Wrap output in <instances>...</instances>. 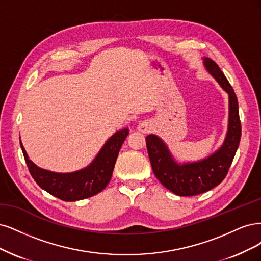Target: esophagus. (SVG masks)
<instances>
[{"instance_id": "1", "label": "esophagus", "mask_w": 261, "mask_h": 261, "mask_svg": "<svg viewBox=\"0 0 261 261\" xmlns=\"http://www.w3.org/2000/svg\"><path fill=\"white\" fill-rule=\"evenodd\" d=\"M138 130L140 132H143V133H147V132H149L150 130H152V125H150L149 122H146V121L141 122L138 125Z\"/></svg>"}]
</instances>
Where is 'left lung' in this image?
<instances>
[{
	"instance_id": "8db88e82",
	"label": "left lung",
	"mask_w": 261,
	"mask_h": 261,
	"mask_svg": "<svg viewBox=\"0 0 261 261\" xmlns=\"http://www.w3.org/2000/svg\"><path fill=\"white\" fill-rule=\"evenodd\" d=\"M204 66L229 95V124L221 147L201 161L179 164L161 138L155 134L146 137L147 152L156 178L179 196L198 195L220 184L229 171L241 140L239 104L234 90L213 60L204 57Z\"/></svg>"
}]
</instances>
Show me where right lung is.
Returning <instances> with one entry per match:
<instances>
[{
    "instance_id": "add662e5",
    "label": "right lung",
    "mask_w": 261,
    "mask_h": 261,
    "mask_svg": "<svg viewBox=\"0 0 261 261\" xmlns=\"http://www.w3.org/2000/svg\"><path fill=\"white\" fill-rule=\"evenodd\" d=\"M128 134V128L117 131L106 141L94 161L88 167L69 173L42 169L30 161L21 141L20 147L29 172L41 189L62 200L75 201L93 196L107 187L119 150Z\"/></svg>"
}]
</instances>
